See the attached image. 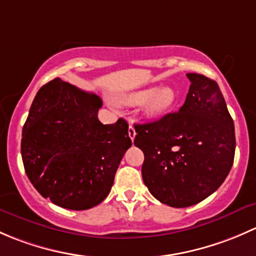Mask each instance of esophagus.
Listing matches in <instances>:
<instances>
[{"instance_id":"esophagus-1","label":"esophagus","mask_w":256,"mask_h":256,"mask_svg":"<svg viewBox=\"0 0 256 256\" xmlns=\"http://www.w3.org/2000/svg\"><path fill=\"white\" fill-rule=\"evenodd\" d=\"M136 129H134L133 124H129V128H128V136L129 138L132 139V140H134V138H136Z\"/></svg>"}]
</instances>
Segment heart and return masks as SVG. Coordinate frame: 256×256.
<instances>
[{"label": "heart", "mask_w": 256, "mask_h": 256, "mask_svg": "<svg viewBox=\"0 0 256 256\" xmlns=\"http://www.w3.org/2000/svg\"><path fill=\"white\" fill-rule=\"evenodd\" d=\"M122 102L127 106L144 105V114L149 120H156L164 116L176 102V92L171 86L148 88L136 90L122 97Z\"/></svg>", "instance_id": "b5f03b06"}]
</instances>
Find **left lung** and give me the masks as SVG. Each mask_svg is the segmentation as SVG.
<instances>
[{"instance_id":"8db88e82","label":"left lung","mask_w":256,"mask_h":256,"mask_svg":"<svg viewBox=\"0 0 256 256\" xmlns=\"http://www.w3.org/2000/svg\"><path fill=\"white\" fill-rule=\"evenodd\" d=\"M185 104L160 120L134 124V146L143 150V181L168 206L184 208L212 194L234 162L236 133L223 94L214 80L187 74Z\"/></svg>"}]
</instances>
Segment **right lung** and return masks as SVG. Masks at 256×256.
I'll return each instance as SVG.
<instances>
[{"label":"right lung","instance_id":"add662e5","mask_svg":"<svg viewBox=\"0 0 256 256\" xmlns=\"http://www.w3.org/2000/svg\"><path fill=\"white\" fill-rule=\"evenodd\" d=\"M102 100L56 78L38 91L23 126L26 174L56 206L88 210L108 196L123 155L132 146L120 118L102 124Z\"/></svg>","mask_w":256,"mask_h":256}]
</instances>
